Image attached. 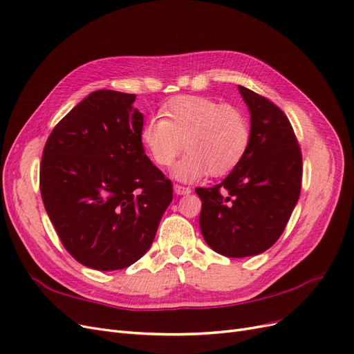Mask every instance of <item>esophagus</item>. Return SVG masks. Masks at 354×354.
<instances>
[{
  "mask_svg": "<svg viewBox=\"0 0 354 354\" xmlns=\"http://www.w3.org/2000/svg\"><path fill=\"white\" fill-rule=\"evenodd\" d=\"M174 193L178 194V196L190 194V193H192V189H190V187H185V186H180V185H174Z\"/></svg>",
  "mask_w": 354,
  "mask_h": 354,
  "instance_id": "obj_1",
  "label": "esophagus"
}]
</instances>
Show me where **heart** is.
<instances>
[{"instance_id":"heart-1","label":"heart","mask_w":354,"mask_h":354,"mask_svg":"<svg viewBox=\"0 0 354 354\" xmlns=\"http://www.w3.org/2000/svg\"><path fill=\"white\" fill-rule=\"evenodd\" d=\"M161 116L145 122L140 140L160 167L171 165L181 148L187 149L173 168L180 181L199 180L207 173L228 174L248 151L251 126L238 106L203 95H180L162 107Z\"/></svg>"}]
</instances>
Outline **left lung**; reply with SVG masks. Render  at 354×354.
<instances>
[{"mask_svg": "<svg viewBox=\"0 0 354 354\" xmlns=\"http://www.w3.org/2000/svg\"><path fill=\"white\" fill-rule=\"evenodd\" d=\"M238 90L251 116L248 151L219 185L196 189L206 244L232 259L257 256L277 241L302 183V155L285 113L257 93Z\"/></svg>", "mask_w": 354, "mask_h": 354, "instance_id": "8db88e82", "label": "left lung"}]
</instances>
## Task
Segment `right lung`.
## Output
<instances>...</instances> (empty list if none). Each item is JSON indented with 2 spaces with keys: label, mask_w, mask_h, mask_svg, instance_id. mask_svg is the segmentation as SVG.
<instances>
[{
  "label": "right lung",
  "mask_w": 354,
  "mask_h": 354,
  "mask_svg": "<svg viewBox=\"0 0 354 354\" xmlns=\"http://www.w3.org/2000/svg\"><path fill=\"white\" fill-rule=\"evenodd\" d=\"M135 94L98 90L55 126L40 193L66 251L94 270L129 267L149 250L173 185L145 155Z\"/></svg>",
  "instance_id": "right-lung-1"
}]
</instances>
